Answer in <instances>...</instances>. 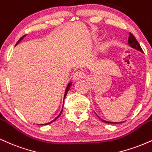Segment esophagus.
<instances>
[{"mask_svg": "<svg viewBox=\"0 0 152 152\" xmlns=\"http://www.w3.org/2000/svg\"><path fill=\"white\" fill-rule=\"evenodd\" d=\"M84 77H85V74H84V72H82V71H76V72H75L74 74H73L72 78L75 81H76V80L82 79V78H83Z\"/></svg>", "mask_w": 152, "mask_h": 152, "instance_id": "34e87169", "label": "esophagus"}]
</instances>
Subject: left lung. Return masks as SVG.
Masks as SVG:
<instances>
[{
    "instance_id": "left-lung-1",
    "label": "left lung",
    "mask_w": 152,
    "mask_h": 152,
    "mask_svg": "<svg viewBox=\"0 0 152 152\" xmlns=\"http://www.w3.org/2000/svg\"><path fill=\"white\" fill-rule=\"evenodd\" d=\"M128 44H129V45L130 47L134 48V49L137 50H140L142 53L143 52V50L142 49V48H141L140 43H139L138 42H137V40H136V38H135V37L134 36L133 34H132L131 33H129V40H128ZM101 119L102 122H107V123H110V124H118V123H120V122H107V121H105V120H103V119H102L101 118H99Z\"/></svg>"
}]
</instances>
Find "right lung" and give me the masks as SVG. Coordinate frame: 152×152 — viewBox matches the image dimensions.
Listing matches in <instances>:
<instances>
[{"label":"right lung","mask_w":152,"mask_h":152,"mask_svg":"<svg viewBox=\"0 0 152 152\" xmlns=\"http://www.w3.org/2000/svg\"><path fill=\"white\" fill-rule=\"evenodd\" d=\"M26 35H23V37H20V39H19V40H18V42H17V43H16V44H15V45H18V42H20V41H21V40H23V37H24L25 36H26ZM71 86H72V83H69L68 84V85H67V88H66V90H65V95H64V99H65V97H66V95H67V92H68V91H69V87H70ZM62 110H63V109H62L61 112H60V115H59L58 116V117H56V118H55V119H53V121H52V122H48V123H47V124H45V125H47V124H51V123H52V122H55V120H56V119H58V117H60V115H61V114H62ZM41 125H43V124H41Z\"/></svg>","instance_id":"right-lung-1"}]
</instances>
